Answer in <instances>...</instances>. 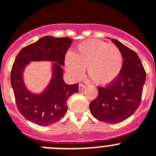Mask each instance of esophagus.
Here are the masks:
<instances>
[{
  "mask_svg": "<svg viewBox=\"0 0 156 156\" xmlns=\"http://www.w3.org/2000/svg\"><path fill=\"white\" fill-rule=\"evenodd\" d=\"M85 88V85H83V84H79V85H78V88H79V91L83 90Z\"/></svg>",
  "mask_w": 156,
  "mask_h": 156,
  "instance_id": "1",
  "label": "esophagus"
}]
</instances>
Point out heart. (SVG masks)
I'll list each match as a JSON object with an SVG mask.
<instances>
[{
    "mask_svg": "<svg viewBox=\"0 0 156 156\" xmlns=\"http://www.w3.org/2000/svg\"><path fill=\"white\" fill-rule=\"evenodd\" d=\"M66 70L74 79L87 74L94 83L107 85L118 78L123 64L121 50L117 46L100 40H87L80 43L73 54L66 55Z\"/></svg>",
    "mask_w": 156,
    "mask_h": 156,
    "instance_id": "1",
    "label": "heart"
}]
</instances>
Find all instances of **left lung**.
I'll return each instance as SVG.
<instances>
[{
	"mask_svg": "<svg viewBox=\"0 0 156 156\" xmlns=\"http://www.w3.org/2000/svg\"><path fill=\"white\" fill-rule=\"evenodd\" d=\"M112 42L121 50L123 64L121 72L111 84L98 87L97 97L89 104L92 116L100 121L116 123L130 117L141 104L146 73L134 50L118 40Z\"/></svg>",
	"mask_w": 156,
	"mask_h": 156,
	"instance_id": "left-lung-1",
	"label": "left lung"
}]
</instances>
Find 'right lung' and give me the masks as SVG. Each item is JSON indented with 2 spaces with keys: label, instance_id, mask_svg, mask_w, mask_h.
<instances>
[{
  "label": "right lung",
  "instance_id": "add662e5",
  "mask_svg": "<svg viewBox=\"0 0 156 156\" xmlns=\"http://www.w3.org/2000/svg\"><path fill=\"white\" fill-rule=\"evenodd\" d=\"M72 40L69 37L47 36L24 47L15 60L11 72L17 107L29 121L40 126H49L64 117L68 110L67 100L78 92V84L68 85L63 79L62 66ZM55 61L50 84L41 94H31L26 88L22 74L30 61Z\"/></svg>",
  "mask_w": 156,
  "mask_h": 156
}]
</instances>
